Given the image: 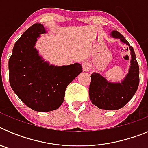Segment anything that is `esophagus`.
I'll use <instances>...</instances> for the list:
<instances>
[{
    "instance_id": "obj_1",
    "label": "esophagus",
    "mask_w": 148,
    "mask_h": 148,
    "mask_svg": "<svg viewBox=\"0 0 148 148\" xmlns=\"http://www.w3.org/2000/svg\"><path fill=\"white\" fill-rule=\"evenodd\" d=\"M90 64L88 61H84V62L82 64V68H83V70L84 72H89L90 70Z\"/></svg>"
}]
</instances>
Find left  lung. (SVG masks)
I'll use <instances>...</instances> for the list:
<instances>
[{"label":"left lung","instance_id":"1","mask_svg":"<svg viewBox=\"0 0 148 148\" xmlns=\"http://www.w3.org/2000/svg\"><path fill=\"white\" fill-rule=\"evenodd\" d=\"M110 36L129 47L130 64L128 73L122 80L114 82L94 72L91 75L89 95L91 102L100 109L116 110L123 108L136 92L139 84V67L133 48L125 38L116 30L110 32Z\"/></svg>","mask_w":148,"mask_h":148}]
</instances>
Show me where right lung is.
Instances as JSON below:
<instances>
[{"label":"right lung","instance_id":"obj_1","mask_svg":"<svg viewBox=\"0 0 148 148\" xmlns=\"http://www.w3.org/2000/svg\"><path fill=\"white\" fill-rule=\"evenodd\" d=\"M47 32L40 23L31 26L15 44L9 60L12 89L28 108L38 112L58 109L67 85L82 72L79 63L56 66L43 58L35 47L40 35Z\"/></svg>","mask_w":148,"mask_h":148}]
</instances>
